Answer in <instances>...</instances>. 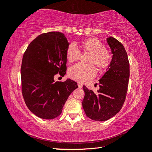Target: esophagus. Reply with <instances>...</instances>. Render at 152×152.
Listing matches in <instances>:
<instances>
[{"label":"esophagus","instance_id":"esophagus-1","mask_svg":"<svg viewBox=\"0 0 152 152\" xmlns=\"http://www.w3.org/2000/svg\"><path fill=\"white\" fill-rule=\"evenodd\" d=\"M78 86L79 88H82V83H80V82H78Z\"/></svg>","mask_w":152,"mask_h":152}]
</instances>
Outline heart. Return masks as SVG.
Returning a JSON list of instances; mask_svg holds the SVG:
<instances>
[{"label": "heart", "mask_w": 152, "mask_h": 152, "mask_svg": "<svg viewBox=\"0 0 152 152\" xmlns=\"http://www.w3.org/2000/svg\"><path fill=\"white\" fill-rule=\"evenodd\" d=\"M81 51L88 53L87 62L90 64L84 65L78 64L70 68L68 75L70 78L81 83H85L91 80L96 75V69L92 63L102 71L109 66L111 56L110 51L103 47V44L96 38L91 37L82 41L80 44ZM66 60L69 63H73L80 58V52L73 45H70L66 50Z\"/></svg>", "instance_id": "1"}]
</instances>
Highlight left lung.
<instances>
[{"mask_svg": "<svg viewBox=\"0 0 152 152\" xmlns=\"http://www.w3.org/2000/svg\"><path fill=\"white\" fill-rule=\"evenodd\" d=\"M113 54L107 72L99 80L98 94L83 86L84 98L82 107L86 116L94 121H104L120 111L125 101L129 62L124 46L113 37L107 39Z\"/></svg>", "mask_w": 152, "mask_h": 152, "instance_id": "8db88e82", "label": "left lung"}]
</instances>
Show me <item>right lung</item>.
Listing matches in <instances>:
<instances>
[{
  "mask_svg": "<svg viewBox=\"0 0 152 152\" xmlns=\"http://www.w3.org/2000/svg\"><path fill=\"white\" fill-rule=\"evenodd\" d=\"M66 37L60 32L37 36L28 46L20 68L22 94L25 104L36 116L44 119L58 117L68 96L78 88L70 79L55 82L58 73H66Z\"/></svg>",
  "mask_w": 152,
  "mask_h": 152,
  "instance_id": "obj_1",
  "label": "right lung"
}]
</instances>
